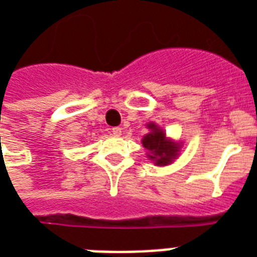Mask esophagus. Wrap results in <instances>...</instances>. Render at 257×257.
<instances>
[{
  "instance_id": "obj_1",
  "label": "esophagus",
  "mask_w": 257,
  "mask_h": 257,
  "mask_svg": "<svg viewBox=\"0 0 257 257\" xmlns=\"http://www.w3.org/2000/svg\"><path fill=\"white\" fill-rule=\"evenodd\" d=\"M111 134H113L114 136H121V134H122V129L119 128V126H115V128L111 129Z\"/></svg>"
}]
</instances>
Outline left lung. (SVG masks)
Listing matches in <instances>:
<instances>
[{
    "label": "left lung",
    "mask_w": 257,
    "mask_h": 257,
    "mask_svg": "<svg viewBox=\"0 0 257 257\" xmlns=\"http://www.w3.org/2000/svg\"><path fill=\"white\" fill-rule=\"evenodd\" d=\"M148 134L142 139L143 147L147 150V157L155 166H167L180 155L182 143L167 138L166 132L155 122L147 123Z\"/></svg>",
    "instance_id": "left-lung-1"
}]
</instances>
